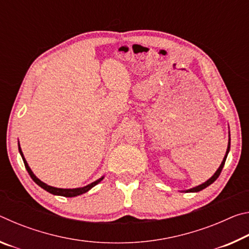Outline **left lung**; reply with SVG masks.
Returning a JSON list of instances; mask_svg holds the SVG:
<instances>
[{
    "label": "left lung",
    "mask_w": 249,
    "mask_h": 249,
    "mask_svg": "<svg viewBox=\"0 0 249 249\" xmlns=\"http://www.w3.org/2000/svg\"><path fill=\"white\" fill-rule=\"evenodd\" d=\"M230 148H231V138L229 140V146H227V150H226V154L224 156V159H223L221 166L218 167V169L216 170L215 174H214L212 177H211V178L208 181H205L204 183H202L200 185H197V187H195V188H192V189H189V190H187L185 192H199L201 190H203V189H205L206 187H209L210 184H212L214 181H215L218 178V176L221 175L223 167H224V165H225V160H226V157H227V154H229V151H230Z\"/></svg>",
    "instance_id": "1"
}]
</instances>
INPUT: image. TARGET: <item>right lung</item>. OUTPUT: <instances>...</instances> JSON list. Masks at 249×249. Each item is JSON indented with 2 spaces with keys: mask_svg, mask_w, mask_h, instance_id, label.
Masks as SVG:
<instances>
[{
  "mask_svg": "<svg viewBox=\"0 0 249 249\" xmlns=\"http://www.w3.org/2000/svg\"><path fill=\"white\" fill-rule=\"evenodd\" d=\"M18 146H19V145H18ZM18 149H19V154H20V156H22V158H23L25 168H26V170H27V172L29 174V176H31V178H32L34 181H35V182H36L37 184H38L39 187L43 188L44 190H46L47 192L52 193V195H54V196H66V197L77 196L82 195V193H86V192L89 191L91 188H93L94 185L98 184V183L100 182V181H102L103 178H104V177H102V178H100L99 180H96V181H94V182L88 184V185H86V187H83V188H77V189H60V188L50 187V185L44 183L43 181H40L38 178H37V177H36L35 175L33 174V171L31 170V168H29L27 161H26V160H25V158H24V156H23V153H22V149H20V147H18Z\"/></svg>",
  "mask_w": 249,
  "mask_h": 249,
  "instance_id": "1",
  "label": "right lung"
}]
</instances>
